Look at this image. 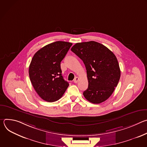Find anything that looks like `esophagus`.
<instances>
[{
    "label": "esophagus",
    "mask_w": 147,
    "mask_h": 147,
    "mask_svg": "<svg viewBox=\"0 0 147 147\" xmlns=\"http://www.w3.org/2000/svg\"><path fill=\"white\" fill-rule=\"evenodd\" d=\"M78 81H79V78H78V77H76L74 78V83H77Z\"/></svg>",
    "instance_id": "esophagus-1"
}]
</instances>
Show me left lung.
<instances>
[{
	"label": "left lung",
	"mask_w": 147,
	"mask_h": 147,
	"mask_svg": "<svg viewBox=\"0 0 147 147\" xmlns=\"http://www.w3.org/2000/svg\"><path fill=\"white\" fill-rule=\"evenodd\" d=\"M71 51L83 61L87 70L88 87L83 95L93 103L105 101L113 92L120 77L116 56L95 41L77 43Z\"/></svg>",
	"instance_id": "1"
}]
</instances>
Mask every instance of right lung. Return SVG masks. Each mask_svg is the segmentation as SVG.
<instances>
[{
  "mask_svg": "<svg viewBox=\"0 0 147 147\" xmlns=\"http://www.w3.org/2000/svg\"><path fill=\"white\" fill-rule=\"evenodd\" d=\"M71 45L67 42H55L37 51L31 60L30 81L36 93L45 101L57 100L69 86L61 75L60 62Z\"/></svg>",
  "mask_w": 147,
  "mask_h": 147,
  "instance_id": "right-lung-1",
  "label": "right lung"
}]
</instances>
